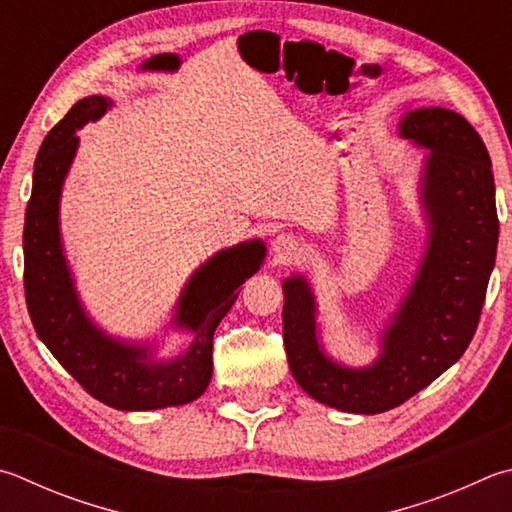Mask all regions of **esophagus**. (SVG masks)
<instances>
[{"instance_id":"34e87169","label":"esophagus","mask_w":512,"mask_h":512,"mask_svg":"<svg viewBox=\"0 0 512 512\" xmlns=\"http://www.w3.org/2000/svg\"><path fill=\"white\" fill-rule=\"evenodd\" d=\"M273 250L280 262H291L302 255V244L293 235H277L273 239Z\"/></svg>"}]
</instances>
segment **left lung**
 I'll use <instances>...</instances> for the list:
<instances>
[{
	"instance_id": "obj_1",
	"label": "left lung",
	"mask_w": 512,
	"mask_h": 512,
	"mask_svg": "<svg viewBox=\"0 0 512 512\" xmlns=\"http://www.w3.org/2000/svg\"><path fill=\"white\" fill-rule=\"evenodd\" d=\"M401 134L430 147L423 199L432 228L421 271L383 336L376 365L353 371L324 358L309 286L302 277L284 282L291 374L315 401L342 412L392 410L454 365L475 336L495 266V176L475 127L450 109L432 107L407 114Z\"/></svg>"
}]
</instances>
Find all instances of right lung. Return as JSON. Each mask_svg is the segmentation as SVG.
Returning <instances> with one entry per match:
<instances>
[{
  "instance_id": "1",
  "label": "right lung",
  "mask_w": 512,
  "mask_h": 512,
  "mask_svg": "<svg viewBox=\"0 0 512 512\" xmlns=\"http://www.w3.org/2000/svg\"><path fill=\"white\" fill-rule=\"evenodd\" d=\"M107 107L102 96L76 102L37 152L24 219V295L37 336L87 394L114 410H161L190 403L206 392L217 324L235 304L237 288L262 266L266 248L262 241H250L221 250L192 277L176 322L192 329L197 338L179 360L147 362L143 347L120 345L91 327L62 257L58 201L78 147L76 129L100 118Z\"/></svg>"
}]
</instances>
